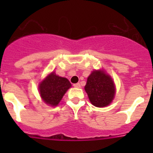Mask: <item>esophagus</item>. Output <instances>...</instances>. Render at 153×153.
<instances>
[{
    "label": "esophagus",
    "instance_id": "1",
    "mask_svg": "<svg viewBox=\"0 0 153 153\" xmlns=\"http://www.w3.org/2000/svg\"><path fill=\"white\" fill-rule=\"evenodd\" d=\"M74 87H76V88H80V83H75V84H74Z\"/></svg>",
    "mask_w": 153,
    "mask_h": 153
}]
</instances>
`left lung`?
<instances>
[{"label":"left lung","mask_w":153,"mask_h":153,"mask_svg":"<svg viewBox=\"0 0 153 153\" xmlns=\"http://www.w3.org/2000/svg\"><path fill=\"white\" fill-rule=\"evenodd\" d=\"M85 90L91 103L97 107L108 106L114 98V83L111 77L102 70L92 72L87 78Z\"/></svg>","instance_id":"8db88e82"}]
</instances>
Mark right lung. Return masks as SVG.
<instances>
[{"mask_svg":"<svg viewBox=\"0 0 153 153\" xmlns=\"http://www.w3.org/2000/svg\"><path fill=\"white\" fill-rule=\"evenodd\" d=\"M71 83L67 78L61 77L51 73L40 83L39 90L43 100L51 106H56Z\"/></svg>","mask_w":153,"mask_h":153,"instance_id":"right-lung-1","label":"right lung"}]
</instances>
